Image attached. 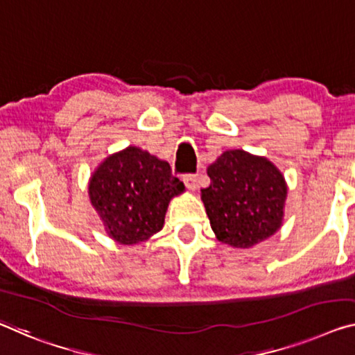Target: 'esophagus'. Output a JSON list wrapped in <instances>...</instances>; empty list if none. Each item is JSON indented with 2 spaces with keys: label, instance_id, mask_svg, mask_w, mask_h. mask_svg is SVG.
<instances>
[{
  "label": "esophagus",
  "instance_id": "esophagus-1",
  "mask_svg": "<svg viewBox=\"0 0 355 355\" xmlns=\"http://www.w3.org/2000/svg\"><path fill=\"white\" fill-rule=\"evenodd\" d=\"M182 181H184V184H185V187H187L189 190H196V187H198V181H196V176L195 174H184L182 176Z\"/></svg>",
  "mask_w": 355,
  "mask_h": 355
}]
</instances>
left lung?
<instances>
[{"label": "left lung", "instance_id": "left-lung-1", "mask_svg": "<svg viewBox=\"0 0 355 355\" xmlns=\"http://www.w3.org/2000/svg\"><path fill=\"white\" fill-rule=\"evenodd\" d=\"M209 187L201 190L217 239L252 248L281 227L287 187L282 174L263 157L227 150L208 168Z\"/></svg>", "mask_w": 355, "mask_h": 355}]
</instances>
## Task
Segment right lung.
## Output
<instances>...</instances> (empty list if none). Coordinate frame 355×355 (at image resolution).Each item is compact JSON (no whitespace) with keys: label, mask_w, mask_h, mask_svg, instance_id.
<instances>
[{"label":"right lung","mask_w":355,"mask_h":355,"mask_svg":"<svg viewBox=\"0 0 355 355\" xmlns=\"http://www.w3.org/2000/svg\"><path fill=\"white\" fill-rule=\"evenodd\" d=\"M182 190L166 162L138 147L103 162L89 187L92 205L121 244L141 243L160 232L168 203Z\"/></svg>","instance_id":"1"}]
</instances>
